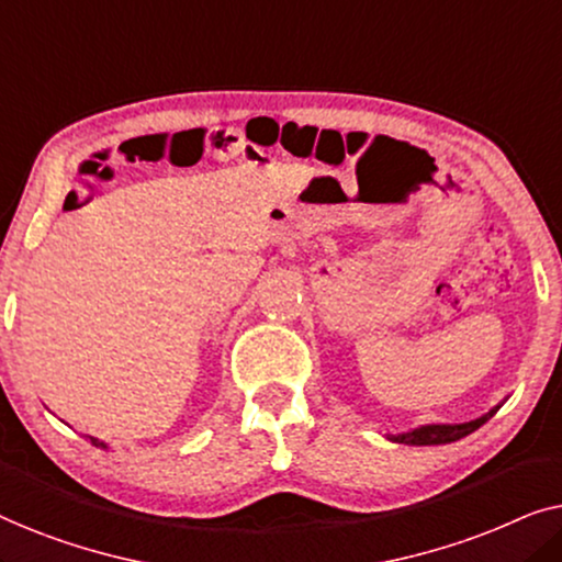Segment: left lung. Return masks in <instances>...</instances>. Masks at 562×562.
Masks as SVG:
<instances>
[{"mask_svg":"<svg viewBox=\"0 0 562 562\" xmlns=\"http://www.w3.org/2000/svg\"><path fill=\"white\" fill-rule=\"evenodd\" d=\"M502 404H496L494 409H488L479 419L463 422V425H425V427L409 429V432H402V435H389V440L391 442H402V445H448V442H456V440H460V437L475 432V429H479L481 425H486V422L494 417L498 409H502Z\"/></svg>","mask_w":562,"mask_h":562,"instance_id":"1","label":"left lung"}]
</instances>
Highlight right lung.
<instances>
[{"label": "right lung", "mask_w": 562, "mask_h": 562, "mask_svg": "<svg viewBox=\"0 0 562 562\" xmlns=\"http://www.w3.org/2000/svg\"><path fill=\"white\" fill-rule=\"evenodd\" d=\"M89 440H91V442H94V445H99V448H106V445H104V442H99V440H94V437H89Z\"/></svg>", "instance_id": "1"}]
</instances>
